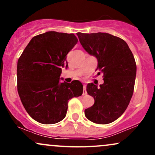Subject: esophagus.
<instances>
[{
	"label": "esophagus",
	"instance_id": "obj_1",
	"mask_svg": "<svg viewBox=\"0 0 155 155\" xmlns=\"http://www.w3.org/2000/svg\"><path fill=\"white\" fill-rule=\"evenodd\" d=\"M83 95H87V91H86V85L84 84L83 86Z\"/></svg>",
	"mask_w": 155,
	"mask_h": 155
}]
</instances>
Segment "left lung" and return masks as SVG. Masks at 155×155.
<instances>
[{
    "instance_id": "obj_1",
    "label": "left lung",
    "mask_w": 155,
    "mask_h": 155,
    "mask_svg": "<svg viewBox=\"0 0 155 155\" xmlns=\"http://www.w3.org/2000/svg\"><path fill=\"white\" fill-rule=\"evenodd\" d=\"M76 35L84 50L97 58V69L104 74L100 87L93 83L87 86L95 103L85 109V117L97 124L111 123L124 113L132 97L136 76L134 57L124 40L109 33Z\"/></svg>"
}]
</instances>
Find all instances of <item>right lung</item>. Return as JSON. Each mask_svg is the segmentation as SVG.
Returning <instances> with one entry per match:
<instances>
[{
	"label": "right lung",
	"mask_w": 155,
	"mask_h": 155,
	"mask_svg": "<svg viewBox=\"0 0 155 155\" xmlns=\"http://www.w3.org/2000/svg\"><path fill=\"white\" fill-rule=\"evenodd\" d=\"M73 33L49 31L35 35L17 62V91L26 111L44 124L65 118L70 99L81 96L78 80L60 82L62 68H68V53L77 44Z\"/></svg>",
	"instance_id": "1"
}]
</instances>
